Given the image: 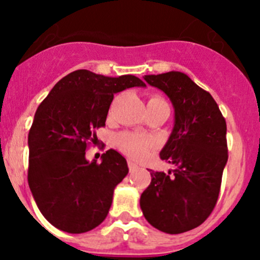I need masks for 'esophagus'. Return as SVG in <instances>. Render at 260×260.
I'll use <instances>...</instances> for the list:
<instances>
[{"label":"esophagus","instance_id":"1","mask_svg":"<svg viewBox=\"0 0 260 260\" xmlns=\"http://www.w3.org/2000/svg\"><path fill=\"white\" fill-rule=\"evenodd\" d=\"M137 165L135 164V162L132 161V159H128V169H129V171H135L136 169H137Z\"/></svg>","mask_w":260,"mask_h":260}]
</instances>
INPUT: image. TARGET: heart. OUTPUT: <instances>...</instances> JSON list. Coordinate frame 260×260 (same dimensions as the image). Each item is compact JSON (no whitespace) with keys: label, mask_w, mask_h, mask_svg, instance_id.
<instances>
[{"label":"heart","mask_w":260,"mask_h":260,"mask_svg":"<svg viewBox=\"0 0 260 260\" xmlns=\"http://www.w3.org/2000/svg\"><path fill=\"white\" fill-rule=\"evenodd\" d=\"M149 101H164L159 96H153ZM117 143L123 152L129 154L133 158H143L149 148H152L153 143L149 138L136 133H122L118 136Z\"/></svg>","instance_id":"obj_1"}]
</instances>
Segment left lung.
Returning a JSON list of instances; mask_svg holds the SVG:
<instances>
[{
  "label": "left lung",
  "instance_id": "8db88e82",
  "mask_svg": "<svg viewBox=\"0 0 260 260\" xmlns=\"http://www.w3.org/2000/svg\"><path fill=\"white\" fill-rule=\"evenodd\" d=\"M145 80L161 89L175 108L174 129L159 152L174 170H151L140 205L152 226L180 234L203 224L216 205L228 161L226 122L211 94L183 73L146 75Z\"/></svg>",
  "mask_w": 260,
  "mask_h": 260
}]
</instances>
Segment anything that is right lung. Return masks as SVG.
<instances>
[{
    "label": "right lung",
    "mask_w": 260,
    "mask_h": 260,
    "mask_svg": "<svg viewBox=\"0 0 260 260\" xmlns=\"http://www.w3.org/2000/svg\"><path fill=\"white\" fill-rule=\"evenodd\" d=\"M146 86L135 75L118 78L81 69L55 84L41 102L28 132L27 181L39 210L62 232L80 234L108 215L114 188L128 174L127 161L114 149L102 164L89 162L95 129L106 125L115 93Z\"/></svg>",
    "instance_id": "add662e5"
}]
</instances>
